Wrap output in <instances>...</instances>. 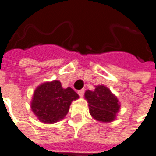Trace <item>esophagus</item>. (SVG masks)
<instances>
[{
	"instance_id": "34e87169",
	"label": "esophagus",
	"mask_w": 156,
	"mask_h": 156,
	"mask_svg": "<svg viewBox=\"0 0 156 156\" xmlns=\"http://www.w3.org/2000/svg\"><path fill=\"white\" fill-rule=\"evenodd\" d=\"M78 96L82 97V96H83V94H84V90H78Z\"/></svg>"
}]
</instances>
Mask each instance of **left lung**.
I'll return each mask as SVG.
<instances>
[{"mask_svg": "<svg viewBox=\"0 0 156 156\" xmlns=\"http://www.w3.org/2000/svg\"><path fill=\"white\" fill-rule=\"evenodd\" d=\"M84 98L88 101L90 114L99 122L109 123L116 119L120 109L117 96L105 85L95 86L94 90H86Z\"/></svg>", "mask_w": 156, "mask_h": 156, "instance_id": "1", "label": "left lung"}]
</instances>
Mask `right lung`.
<instances>
[{
  "label": "right lung",
  "mask_w": 156,
  "mask_h": 156,
  "mask_svg": "<svg viewBox=\"0 0 156 156\" xmlns=\"http://www.w3.org/2000/svg\"><path fill=\"white\" fill-rule=\"evenodd\" d=\"M78 98V95L72 88L64 89L59 80H53L37 87L30 108L41 122L54 124L65 118L73 101Z\"/></svg>",
  "instance_id": "1"
}]
</instances>
